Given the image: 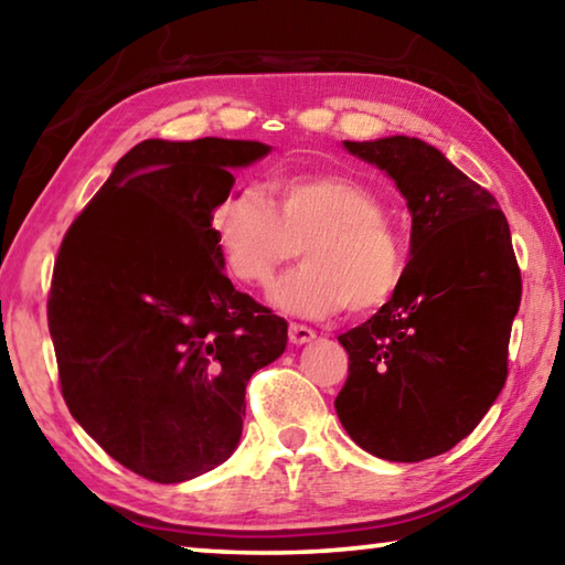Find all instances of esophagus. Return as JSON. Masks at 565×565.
Segmentation results:
<instances>
[{
    "instance_id": "34e87169",
    "label": "esophagus",
    "mask_w": 565,
    "mask_h": 565,
    "mask_svg": "<svg viewBox=\"0 0 565 565\" xmlns=\"http://www.w3.org/2000/svg\"><path fill=\"white\" fill-rule=\"evenodd\" d=\"M317 333H313V329L303 327V323H289V341L296 343V347H301V343L311 341Z\"/></svg>"
}]
</instances>
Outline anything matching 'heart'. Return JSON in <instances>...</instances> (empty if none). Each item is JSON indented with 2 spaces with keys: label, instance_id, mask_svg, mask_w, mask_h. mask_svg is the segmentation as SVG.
<instances>
[{
  "label": "heart",
  "instance_id": "b5f03b06",
  "mask_svg": "<svg viewBox=\"0 0 565 565\" xmlns=\"http://www.w3.org/2000/svg\"><path fill=\"white\" fill-rule=\"evenodd\" d=\"M269 194L271 202L262 189L238 186L214 209V238L238 281L266 286L301 246L303 264L271 286L279 309L323 319L391 301L406 276V248L374 189L323 171L276 179Z\"/></svg>",
  "mask_w": 565,
  "mask_h": 565
}]
</instances>
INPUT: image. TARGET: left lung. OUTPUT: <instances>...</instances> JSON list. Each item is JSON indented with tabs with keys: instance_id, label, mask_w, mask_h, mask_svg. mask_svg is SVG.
<instances>
[{
	"instance_id": "8db88e82",
	"label": "left lung",
	"mask_w": 565,
	"mask_h": 565,
	"mask_svg": "<svg viewBox=\"0 0 565 565\" xmlns=\"http://www.w3.org/2000/svg\"><path fill=\"white\" fill-rule=\"evenodd\" d=\"M406 196L411 259L391 301L341 333L349 376L337 414L363 451L414 463L454 448L509 376L521 269L489 189L414 137L343 141Z\"/></svg>"
}]
</instances>
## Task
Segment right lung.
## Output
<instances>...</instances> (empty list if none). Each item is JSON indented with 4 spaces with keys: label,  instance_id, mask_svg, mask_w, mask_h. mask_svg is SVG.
Returning <instances> with one entry per match:
<instances>
[{
    "label": "right lung",
    "instance_id": "right-lung-1",
    "mask_svg": "<svg viewBox=\"0 0 565 565\" xmlns=\"http://www.w3.org/2000/svg\"><path fill=\"white\" fill-rule=\"evenodd\" d=\"M262 141L147 139L64 234L46 321L62 396L114 461L157 483L224 463L246 384L286 321L234 289L212 216Z\"/></svg>",
    "mask_w": 565,
    "mask_h": 565
}]
</instances>
